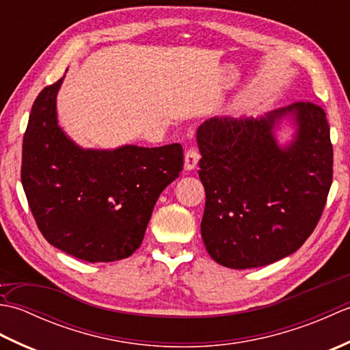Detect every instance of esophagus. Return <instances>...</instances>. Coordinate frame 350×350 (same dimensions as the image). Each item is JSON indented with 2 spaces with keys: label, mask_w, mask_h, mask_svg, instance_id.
I'll use <instances>...</instances> for the list:
<instances>
[{
  "label": "esophagus",
  "mask_w": 350,
  "mask_h": 350,
  "mask_svg": "<svg viewBox=\"0 0 350 350\" xmlns=\"http://www.w3.org/2000/svg\"><path fill=\"white\" fill-rule=\"evenodd\" d=\"M200 159V153L196 150V148H189V150L185 153V170H194L196 165L198 163Z\"/></svg>",
  "instance_id": "1"
}]
</instances>
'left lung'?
Masks as SVG:
<instances>
[{
    "label": "left lung",
    "instance_id": "8db88e82",
    "mask_svg": "<svg viewBox=\"0 0 350 350\" xmlns=\"http://www.w3.org/2000/svg\"><path fill=\"white\" fill-rule=\"evenodd\" d=\"M292 115L284 148L274 128ZM198 176L206 191L202 237L215 262L248 269L292 254L313 233L332 183L325 111L311 102L263 117H212L197 129Z\"/></svg>",
    "mask_w": 350,
    "mask_h": 350
}]
</instances>
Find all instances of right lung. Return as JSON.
Listing matches in <instances>:
<instances>
[{"mask_svg": "<svg viewBox=\"0 0 350 350\" xmlns=\"http://www.w3.org/2000/svg\"><path fill=\"white\" fill-rule=\"evenodd\" d=\"M63 78L33 103L22 143V187L51 245L84 262H116L139 248L158 197L183 168V148L79 147L57 120Z\"/></svg>", "mask_w": 350, "mask_h": 350, "instance_id": "obj_1", "label": "right lung"}]
</instances>
